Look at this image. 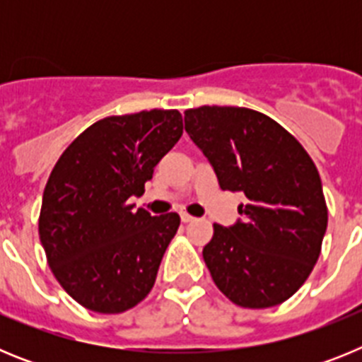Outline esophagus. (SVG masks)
<instances>
[{
    "instance_id": "esophagus-1",
    "label": "esophagus",
    "mask_w": 362,
    "mask_h": 362,
    "mask_svg": "<svg viewBox=\"0 0 362 362\" xmlns=\"http://www.w3.org/2000/svg\"><path fill=\"white\" fill-rule=\"evenodd\" d=\"M181 221H183V223H194V221H196V217L188 216L187 212H183L181 214Z\"/></svg>"
}]
</instances>
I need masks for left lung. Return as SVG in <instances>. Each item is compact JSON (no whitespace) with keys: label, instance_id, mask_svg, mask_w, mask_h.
<instances>
[{"label":"left lung","instance_id":"left-lung-1","mask_svg":"<svg viewBox=\"0 0 362 362\" xmlns=\"http://www.w3.org/2000/svg\"><path fill=\"white\" fill-rule=\"evenodd\" d=\"M185 130L209 159L221 190L243 192L239 219L214 225L203 259L217 288L245 308L292 297L321 254L328 210L319 172L296 137L261 112L199 107Z\"/></svg>","mask_w":362,"mask_h":362}]
</instances>
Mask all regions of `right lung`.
Instances as JSON below:
<instances>
[{
  "mask_svg": "<svg viewBox=\"0 0 362 362\" xmlns=\"http://www.w3.org/2000/svg\"><path fill=\"white\" fill-rule=\"evenodd\" d=\"M183 134L177 110L112 116L62 153L43 192L40 239L65 292L92 312L121 313L152 290L175 212L129 204Z\"/></svg>",
  "mask_w": 362,
  "mask_h": 362,
  "instance_id": "obj_1",
  "label": "right lung"
}]
</instances>
